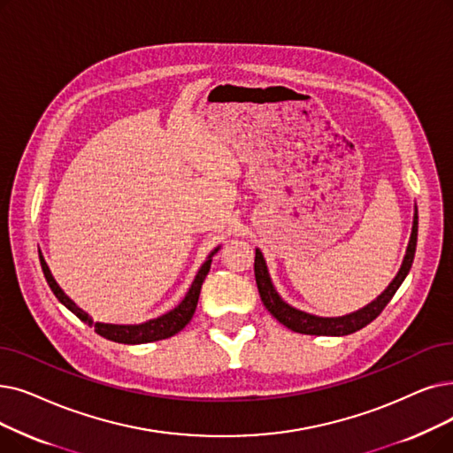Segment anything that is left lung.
<instances>
[{
    "label": "left lung",
    "mask_w": 453,
    "mask_h": 453,
    "mask_svg": "<svg viewBox=\"0 0 453 453\" xmlns=\"http://www.w3.org/2000/svg\"><path fill=\"white\" fill-rule=\"evenodd\" d=\"M417 234H418V211L415 212V220H412L411 241H409L405 257H403L402 268H400L396 278L392 280V283L387 287V290L381 294V296H378L370 305L363 307L357 312H351V314H346V317H339V319H320V317H314V314H307L303 311H298V309L290 307L288 303H285L280 298V294L275 292V288L270 281L263 253L259 250H255L253 268H255V281H257L261 300H263L265 307L270 311L272 317L275 320H280L285 327H288L292 331L305 333V335H329V337L349 335V333H356V331L363 329L365 326H368L372 320H376L381 314V311L387 307V303L392 300V296H395L396 290L407 278L412 259H415Z\"/></svg>",
    "instance_id": "8db88e82"
}]
</instances>
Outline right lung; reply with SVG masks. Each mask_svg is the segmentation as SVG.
I'll use <instances>...</instances> for the list:
<instances>
[{"mask_svg":"<svg viewBox=\"0 0 453 453\" xmlns=\"http://www.w3.org/2000/svg\"><path fill=\"white\" fill-rule=\"evenodd\" d=\"M219 251V248H216L211 255L209 259L203 263V266L200 268L198 275H196V280L192 283V287L188 288L185 300L172 309L170 312L163 314V317L155 319V320H150V322H144V324H139V326H116V324H102V322H94L88 314L85 311H81L80 307H77L66 294L61 290V287L57 285V281L53 280V275L44 261V257L41 255V265H42V272H44V278L50 285V288L53 290V294L57 296V300L61 302L65 307H68L77 319H80L81 322L88 324L90 327H94V331L97 333V335H102L112 342H122V344H144V342H153V341H163V339H168L172 335H175V333H180L192 319V314L196 311V305H198V298H200V290H202V285L207 278L209 273V268H211V257L212 255Z\"/></svg>","mask_w":453,"mask_h":453,"instance_id":"obj_1","label":"right lung"}]
</instances>
